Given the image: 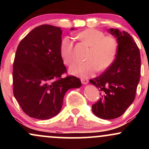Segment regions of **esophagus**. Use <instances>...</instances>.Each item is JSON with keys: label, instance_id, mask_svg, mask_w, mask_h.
<instances>
[{"label": "esophagus", "instance_id": "esophagus-1", "mask_svg": "<svg viewBox=\"0 0 149 149\" xmlns=\"http://www.w3.org/2000/svg\"><path fill=\"white\" fill-rule=\"evenodd\" d=\"M80 80H81V83H83V84H87V83H88L89 82L87 78H81Z\"/></svg>", "mask_w": 149, "mask_h": 149}]
</instances>
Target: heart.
Masks as SVG:
<instances>
[{
	"label": "heart",
	"mask_w": 149,
	"mask_h": 149,
	"mask_svg": "<svg viewBox=\"0 0 149 149\" xmlns=\"http://www.w3.org/2000/svg\"><path fill=\"white\" fill-rule=\"evenodd\" d=\"M77 37L83 43L90 47L85 61H76L70 66L72 74L87 78L98 71L110 67L115 61L118 52V42L113 36H105L103 31L95 29H88L80 32ZM74 42L69 36L61 40L60 55L65 64L69 65L74 59Z\"/></svg>",
	"instance_id": "obj_1"
}]
</instances>
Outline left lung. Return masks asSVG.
Segmentation results:
<instances>
[{"mask_svg":"<svg viewBox=\"0 0 149 149\" xmlns=\"http://www.w3.org/2000/svg\"><path fill=\"white\" fill-rule=\"evenodd\" d=\"M118 44L114 62L97 78L90 80L100 91V99L92 105V112L105 120L124 113L134 100L141 73L139 47L127 32L111 29Z\"/></svg>","mask_w":149,"mask_h":149,"instance_id":"8db88e82","label":"left lung"}]
</instances>
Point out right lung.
Masks as SVG:
<instances>
[{
    "label": "right lung",
    "instance_id": "add662e5",
    "mask_svg": "<svg viewBox=\"0 0 149 149\" xmlns=\"http://www.w3.org/2000/svg\"><path fill=\"white\" fill-rule=\"evenodd\" d=\"M62 31L60 27L37 26L21 40L13 64V94L26 115L47 120L59 113L69 89L81 82L68 76L60 55Z\"/></svg>",
    "mask_w": 149,
    "mask_h": 149
}]
</instances>
